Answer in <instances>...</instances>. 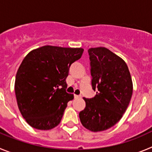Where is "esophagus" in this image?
<instances>
[{"instance_id": "34e87169", "label": "esophagus", "mask_w": 152, "mask_h": 152, "mask_svg": "<svg viewBox=\"0 0 152 152\" xmlns=\"http://www.w3.org/2000/svg\"><path fill=\"white\" fill-rule=\"evenodd\" d=\"M78 98H81V96H80V95H75V99H78Z\"/></svg>"}]
</instances>
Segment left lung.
<instances>
[{
    "mask_svg": "<svg viewBox=\"0 0 152 152\" xmlns=\"http://www.w3.org/2000/svg\"><path fill=\"white\" fill-rule=\"evenodd\" d=\"M94 98L84 97V110L79 117L81 124L92 132L111 128L120 120L131 100L133 84L124 60L105 47L88 49Z\"/></svg>",
    "mask_w": 152,
    "mask_h": 152,
    "instance_id": "obj_1",
    "label": "left lung"
}]
</instances>
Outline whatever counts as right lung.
<instances>
[{
	"label": "right lung",
	"mask_w": 152,
	"mask_h": 152,
	"mask_svg": "<svg viewBox=\"0 0 152 152\" xmlns=\"http://www.w3.org/2000/svg\"><path fill=\"white\" fill-rule=\"evenodd\" d=\"M82 48L44 45L24 58L16 75L15 94L21 115L30 126L49 130L59 124L74 94L65 91L71 64Z\"/></svg>",
	"instance_id": "add662e5"
}]
</instances>
